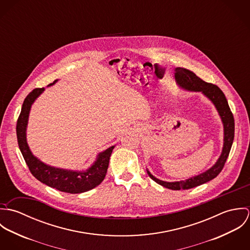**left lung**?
I'll use <instances>...</instances> for the list:
<instances>
[{
  "instance_id": "8db88e82",
  "label": "left lung",
  "mask_w": 250,
  "mask_h": 250,
  "mask_svg": "<svg viewBox=\"0 0 250 250\" xmlns=\"http://www.w3.org/2000/svg\"><path fill=\"white\" fill-rule=\"evenodd\" d=\"M175 80L179 86L187 91L192 92H201L204 96H206L216 108L218 115L220 116L221 122L223 124V147L221 154L214 166L210 167L208 170L190 177V178L176 181V182H167L153 176L150 171L146 168V171L149 177L158 183L159 185L173 190L179 189H188L194 187L205 184L211 180L215 178L220 171L222 170L224 164L228 158L230 153L235 134V122L233 113L230 110L227 99L221 89L213 83H209L201 80L194 73L186 68L177 67L175 68Z\"/></svg>"
}]
</instances>
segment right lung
Returning a JSON list of instances; mask_svg holds the SVG:
<instances>
[{"label": "right lung", "mask_w": 250, "mask_h": 250, "mask_svg": "<svg viewBox=\"0 0 250 250\" xmlns=\"http://www.w3.org/2000/svg\"><path fill=\"white\" fill-rule=\"evenodd\" d=\"M48 84L51 86L55 84ZM44 87L34 89L24 100L17 120L16 134L20 151L32 174L41 183L67 193H82L99 186L107 174L109 157L115 145L99 153L94 163L86 170H70L51 167L41 162L32 153L27 143V126L32 105L44 91Z\"/></svg>", "instance_id": "add662e5"}]
</instances>
